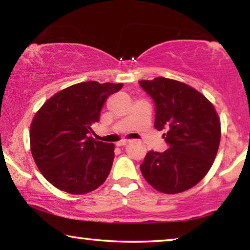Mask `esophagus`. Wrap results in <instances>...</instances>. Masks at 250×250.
Segmentation results:
<instances>
[{
  "instance_id": "esophagus-1",
  "label": "esophagus",
  "mask_w": 250,
  "mask_h": 250,
  "mask_svg": "<svg viewBox=\"0 0 250 250\" xmlns=\"http://www.w3.org/2000/svg\"><path fill=\"white\" fill-rule=\"evenodd\" d=\"M129 143H130V141H128V140H121V141H119V142H117V146H122L129 145Z\"/></svg>"
}]
</instances>
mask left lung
<instances>
[{"mask_svg":"<svg viewBox=\"0 0 250 250\" xmlns=\"http://www.w3.org/2000/svg\"><path fill=\"white\" fill-rule=\"evenodd\" d=\"M154 101L156 130H166L168 149L150 151L140 166L152 188L176 194L196 185L216 158L221 121L214 105L201 92L177 80L158 77L139 82Z\"/></svg>","mask_w":250,"mask_h":250,"instance_id":"obj_1","label":"left lung"}]
</instances>
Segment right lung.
Returning <instances> with one entry per match:
<instances>
[{
  "instance_id": "obj_1",
  "label": "right lung",
  "mask_w": 250,
  "mask_h": 250,
  "mask_svg": "<svg viewBox=\"0 0 250 250\" xmlns=\"http://www.w3.org/2000/svg\"><path fill=\"white\" fill-rule=\"evenodd\" d=\"M124 84L76 83L55 94L31 125L32 155L49 183L69 194H86L107 179L115 159L112 143L96 141L91 126L110 95Z\"/></svg>"
}]
</instances>
